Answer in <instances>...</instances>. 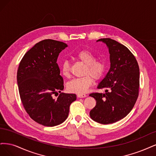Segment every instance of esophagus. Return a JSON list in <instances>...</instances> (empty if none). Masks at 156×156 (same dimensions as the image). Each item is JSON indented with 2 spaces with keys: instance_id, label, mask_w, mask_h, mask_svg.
I'll return each instance as SVG.
<instances>
[{
  "instance_id": "obj_1",
  "label": "esophagus",
  "mask_w": 156,
  "mask_h": 156,
  "mask_svg": "<svg viewBox=\"0 0 156 156\" xmlns=\"http://www.w3.org/2000/svg\"><path fill=\"white\" fill-rule=\"evenodd\" d=\"M77 97L78 98H84V97H86V94H83V93H79L77 94Z\"/></svg>"
}]
</instances>
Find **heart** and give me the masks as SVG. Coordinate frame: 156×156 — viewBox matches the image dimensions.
<instances>
[{
  "instance_id": "obj_1",
  "label": "heart",
  "mask_w": 156,
  "mask_h": 156,
  "mask_svg": "<svg viewBox=\"0 0 156 156\" xmlns=\"http://www.w3.org/2000/svg\"><path fill=\"white\" fill-rule=\"evenodd\" d=\"M74 57L79 61L85 64L84 74L81 78H74L67 83V88L72 93H84L93 83V78L99 80L104 75L105 71V63L102 59H96V57L91 52L83 50L77 52ZM61 72L65 77L70 74V65L65 60L61 65Z\"/></svg>"
}]
</instances>
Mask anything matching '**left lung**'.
<instances>
[{
  "mask_svg": "<svg viewBox=\"0 0 156 156\" xmlns=\"http://www.w3.org/2000/svg\"><path fill=\"white\" fill-rule=\"evenodd\" d=\"M102 41L109 48L111 66L98 85L105 93H93L96 105L89 113L91 118L102 124H112L124 118L137 101L139 89V67L133 54L124 45L110 38Z\"/></svg>",
  "mask_w": 156,
  "mask_h": 156,
  "instance_id": "obj_1",
  "label": "left lung"
}]
</instances>
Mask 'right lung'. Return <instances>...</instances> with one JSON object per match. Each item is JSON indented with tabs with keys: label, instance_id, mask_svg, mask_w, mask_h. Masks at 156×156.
Segmentation results:
<instances>
[{
	"label": "right lung",
	"instance_id": "add662e5",
	"mask_svg": "<svg viewBox=\"0 0 156 156\" xmlns=\"http://www.w3.org/2000/svg\"><path fill=\"white\" fill-rule=\"evenodd\" d=\"M67 47L56 40H43L24 54L19 65L17 80L24 108L34 121L45 126L63 122L70 105L76 100L75 94L61 93L63 79L57 59ZM54 94L59 95L57 99Z\"/></svg>",
	"mask_w": 156,
	"mask_h": 156
}]
</instances>
